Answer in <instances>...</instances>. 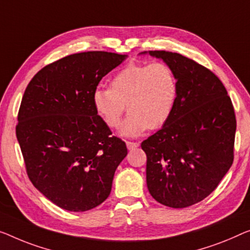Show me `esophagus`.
I'll return each mask as SVG.
<instances>
[{
	"mask_svg": "<svg viewBox=\"0 0 250 250\" xmlns=\"http://www.w3.org/2000/svg\"><path fill=\"white\" fill-rule=\"evenodd\" d=\"M126 147H128L129 150H131V149H135L137 147H139V143H133V141H126Z\"/></svg>",
	"mask_w": 250,
	"mask_h": 250,
	"instance_id": "esophagus-1",
	"label": "esophagus"
}]
</instances>
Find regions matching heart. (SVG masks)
Wrapping results in <instances>:
<instances>
[{
    "label": "heart",
    "mask_w": 250,
    "mask_h": 250,
    "mask_svg": "<svg viewBox=\"0 0 250 250\" xmlns=\"http://www.w3.org/2000/svg\"><path fill=\"white\" fill-rule=\"evenodd\" d=\"M178 99L174 69L164 62H130L112 77L109 87L93 92L94 109L107 126L119 129L125 105L129 117L122 135L138 137L158 129L172 117Z\"/></svg>",
    "instance_id": "b5f03b06"
}]
</instances>
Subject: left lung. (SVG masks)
<instances>
[{"label":"left lung","mask_w":250,"mask_h":250,"mask_svg":"<svg viewBox=\"0 0 250 250\" xmlns=\"http://www.w3.org/2000/svg\"><path fill=\"white\" fill-rule=\"evenodd\" d=\"M174 69L178 99L169 120L141 143L151 196L163 206L191 207L217 188L233 162L236 115L219 77L177 53L151 50Z\"/></svg>","instance_id":"left-lung-1"}]
</instances>
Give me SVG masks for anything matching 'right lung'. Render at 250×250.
I'll use <instances>...</instances> for the list:
<instances>
[{
    "instance_id": "obj_1",
    "label": "right lung",
    "mask_w": 250,
    "mask_h": 250,
    "mask_svg": "<svg viewBox=\"0 0 250 250\" xmlns=\"http://www.w3.org/2000/svg\"><path fill=\"white\" fill-rule=\"evenodd\" d=\"M125 57L106 51L66 56L40 69L25 88L16 126L25 170L59 208L87 211L110 195L128 149L96 113L92 96Z\"/></svg>"
}]
</instances>
